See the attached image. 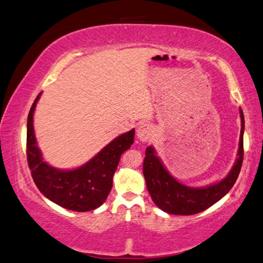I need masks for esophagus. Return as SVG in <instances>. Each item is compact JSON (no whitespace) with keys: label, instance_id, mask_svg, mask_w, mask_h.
I'll use <instances>...</instances> for the list:
<instances>
[{"label":"esophagus","instance_id":"obj_1","mask_svg":"<svg viewBox=\"0 0 263 263\" xmlns=\"http://www.w3.org/2000/svg\"><path fill=\"white\" fill-rule=\"evenodd\" d=\"M136 135L141 141H148L153 135V128L149 123L141 122L137 127Z\"/></svg>","mask_w":263,"mask_h":263}]
</instances>
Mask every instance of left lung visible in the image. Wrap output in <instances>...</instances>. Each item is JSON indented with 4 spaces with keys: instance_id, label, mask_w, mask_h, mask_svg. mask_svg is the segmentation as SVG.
<instances>
[{
    "instance_id": "1",
    "label": "left lung",
    "mask_w": 263,
    "mask_h": 263,
    "mask_svg": "<svg viewBox=\"0 0 263 263\" xmlns=\"http://www.w3.org/2000/svg\"><path fill=\"white\" fill-rule=\"evenodd\" d=\"M240 116L241 134L236 162L223 180L207 187L193 188L180 183L168 173L162 161L156 155L155 149L152 145L147 147L143 161V175L148 192L157 207L174 215H193L216 203L232 189L243 161L245 118L242 109H240Z\"/></svg>"
}]
</instances>
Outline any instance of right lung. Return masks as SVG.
Segmentation results:
<instances>
[{
  "label": "right lung",
  "instance_id": "add662e5",
  "mask_svg": "<svg viewBox=\"0 0 263 263\" xmlns=\"http://www.w3.org/2000/svg\"><path fill=\"white\" fill-rule=\"evenodd\" d=\"M40 96L41 92L30 108L27 122V159L36 187L47 199L69 211H94L110 193L121 155L134 142L135 130L132 129L118 136L79 168L71 171L54 168L43 160L34 133L33 118Z\"/></svg>",
  "mask_w": 263,
  "mask_h": 263
}]
</instances>
